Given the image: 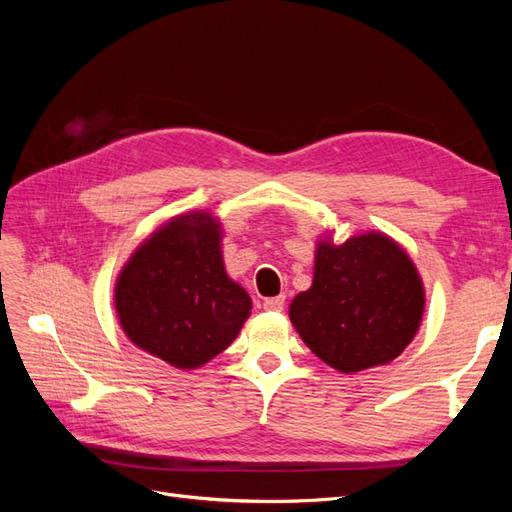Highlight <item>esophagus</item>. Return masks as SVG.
Returning <instances> with one entry per match:
<instances>
[{"label":"esophagus","mask_w":512,"mask_h":512,"mask_svg":"<svg viewBox=\"0 0 512 512\" xmlns=\"http://www.w3.org/2000/svg\"><path fill=\"white\" fill-rule=\"evenodd\" d=\"M265 309L267 312H282L284 305H286V297L284 294H280V297H271V299H265Z\"/></svg>","instance_id":"1"}]
</instances>
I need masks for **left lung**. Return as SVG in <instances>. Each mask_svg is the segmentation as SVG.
Listing matches in <instances>:
<instances>
[{
  "mask_svg": "<svg viewBox=\"0 0 512 512\" xmlns=\"http://www.w3.org/2000/svg\"><path fill=\"white\" fill-rule=\"evenodd\" d=\"M425 292L412 260L367 232L318 243L314 284L290 303V320L316 356L344 374L393 361L418 331Z\"/></svg>",
  "mask_w": 512,
  "mask_h": 512,
  "instance_id": "obj_1",
  "label": "left lung"
}]
</instances>
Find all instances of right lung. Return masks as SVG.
<instances>
[{
  "instance_id": "add662e5",
  "label": "right lung",
  "mask_w": 512,
  "mask_h": 512,
  "mask_svg": "<svg viewBox=\"0 0 512 512\" xmlns=\"http://www.w3.org/2000/svg\"><path fill=\"white\" fill-rule=\"evenodd\" d=\"M115 307L138 348L194 369L237 337L252 301L224 271L220 224L196 211L138 247L119 275Z\"/></svg>"
}]
</instances>
